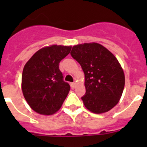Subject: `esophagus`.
<instances>
[{
	"label": "esophagus",
	"mask_w": 147,
	"mask_h": 147,
	"mask_svg": "<svg viewBox=\"0 0 147 147\" xmlns=\"http://www.w3.org/2000/svg\"><path fill=\"white\" fill-rule=\"evenodd\" d=\"M70 85H71V88H72V89H74L75 87H76V84H75L74 82H71Z\"/></svg>",
	"instance_id": "1"
}]
</instances>
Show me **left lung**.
Wrapping results in <instances>:
<instances>
[{"label":"left lung","mask_w":147,"mask_h":147,"mask_svg":"<svg viewBox=\"0 0 147 147\" xmlns=\"http://www.w3.org/2000/svg\"><path fill=\"white\" fill-rule=\"evenodd\" d=\"M71 55L85 73L86 93L82 100L85 107L98 114L115 107L125 83L124 71L115 56L96 42L74 45Z\"/></svg>","instance_id":"left-lung-1"}]
</instances>
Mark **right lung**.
<instances>
[{
	"label": "right lung",
	"mask_w": 147,
	"mask_h": 147,
	"mask_svg": "<svg viewBox=\"0 0 147 147\" xmlns=\"http://www.w3.org/2000/svg\"><path fill=\"white\" fill-rule=\"evenodd\" d=\"M71 46L54 45L37 51L24 66L22 91L31 108L42 115H52L59 110L70 90L63 80L59 63Z\"/></svg>",
	"instance_id": "right-lung-1"
}]
</instances>
